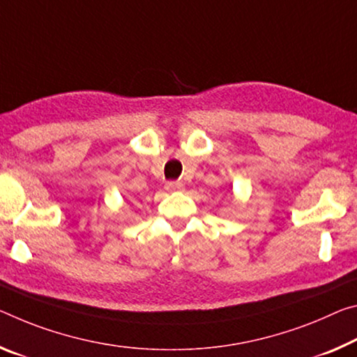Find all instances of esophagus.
<instances>
[{
	"label": "esophagus",
	"instance_id": "1",
	"mask_svg": "<svg viewBox=\"0 0 357 357\" xmlns=\"http://www.w3.org/2000/svg\"><path fill=\"white\" fill-rule=\"evenodd\" d=\"M165 189L169 192H178V190L184 189V184L179 183V181H169V183H167Z\"/></svg>",
	"mask_w": 357,
	"mask_h": 357
}]
</instances>
